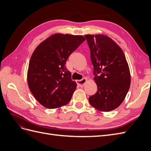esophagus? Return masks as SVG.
<instances>
[{"mask_svg": "<svg viewBox=\"0 0 151 151\" xmlns=\"http://www.w3.org/2000/svg\"><path fill=\"white\" fill-rule=\"evenodd\" d=\"M86 82H87V79L86 78H84L81 80H77L76 81V83H77V85L80 87H83L85 85Z\"/></svg>", "mask_w": 151, "mask_h": 151, "instance_id": "1", "label": "esophagus"}]
</instances>
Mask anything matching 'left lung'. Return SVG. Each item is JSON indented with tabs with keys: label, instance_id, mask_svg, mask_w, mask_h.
<instances>
[{
	"label": "left lung",
	"instance_id": "1",
	"mask_svg": "<svg viewBox=\"0 0 151 151\" xmlns=\"http://www.w3.org/2000/svg\"><path fill=\"white\" fill-rule=\"evenodd\" d=\"M98 90L89 101L96 109L109 111L122 103L130 88V73L122 49L104 35H86Z\"/></svg>",
	"mask_w": 151,
	"mask_h": 151
}]
</instances>
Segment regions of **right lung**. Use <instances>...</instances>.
<instances>
[{"label": "right lung", "instance_id": "obj_1", "mask_svg": "<svg viewBox=\"0 0 151 151\" xmlns=\"http://www.w3.org/2000/svg\"><path fill=\"white\" fill-rule=\"evenodd\" d=\"M82 35L56 33L35 48L31 57L27 80L37 101L48 109L65 105L70 101L77 84L65 64L70 55L85 41Z\"/></svg>", "mask_w": 151, "mask_h": 151}]
</instances>
